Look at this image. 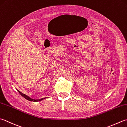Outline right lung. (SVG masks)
<instances>
[{"label":"right lung","mask_w":127,"mask_h":127,"mask_svg":"<svg viewBox=\"0 0 127 127\" xmlns=\"http://www.w3.org/2000/svg\"><path fill=\"white\" fill-rule=\"evenodd\" d=\"M16 90H17V91L19 92V94H20V95H21L22 97H24L26 99V100H29V101H33V102H38V101H42V100H43V99H45V98H47V97H44V98H40V99H38V100H35V99L31 98L29 96H28L27 95H25V94H23V93H22L21 92H20V91L19 90H17V89H16Z\"/></svg>","instance_id":"right-lung-1"}]
</instances>
